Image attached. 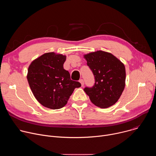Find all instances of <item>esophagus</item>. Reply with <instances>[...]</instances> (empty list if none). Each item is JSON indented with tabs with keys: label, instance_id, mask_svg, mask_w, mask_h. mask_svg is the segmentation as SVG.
<instances>
[{
	"label": "esophagus",
	"instance_id": "34e87169",
	"mask_svg": "<svg viewBox=\"0 0 156 156\" xmlns=\"http://www.w3.org/2000/svg\"><path fill=\"white\" fill-rule=\"evenodd\" d=\"M80 83H81V86H84V81H83V79H81V80H80Z\"/></svg>",
	"mask_w": 156,
	"mask_h": 156
}]
</instances>
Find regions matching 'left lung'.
I'll list each match as a JSON object with an SVG mask.
<instances>
[{"label": "left lung", "mask_w": 156, "mask_h": 156, "mask_svg": "<svg viewBox=\"0 0 156 156\" xmlns=\"http://www.w3.org/2000/svg\"><path fill=\"white\" fill-rule=\"evenodd\" d=\"M92 70L95 84L84 91L96 106L105 108L114 105L125 86L126 71L123 63L111 53L97 51L83 55Z\"/></svg>", "instance_id": "1"}]
</instances>
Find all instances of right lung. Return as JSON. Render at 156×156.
<instances>
[{
	"label": "right lung",
	"instance_id": "right-lung-1",
	"mask_svg": "<svg viewBox=\"0 0 156 156\" xmlns=\"http://www.w3.org/2000/svg\"><path fill=\"white\" fill-rule=\"evenodd\" d=\"M66 56L54 52L42 54L29 65L27 80L37 101L51 109L63 107L80 83L63 69Z\"/></svg>",
	"mask_w": 156,
	"mask_h": 156
}]
</instances>
